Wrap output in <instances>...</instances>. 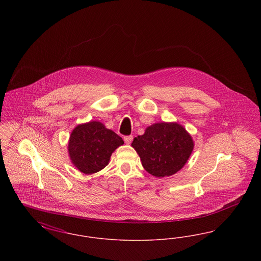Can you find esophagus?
I'll use <instances>...</instances> for the list:
<instances>
[{
	"mask_svg": "<svg viewBox=\"0 0 261 261\" xmlns=\"http://www.w3.org/2000/svg\"><path fill=\"white\" fill-rule=\"evenodd\" d=\"M124 142L125 144H127V145H129V144H131L132 143V141H133V136H125L124 138Z\"/></svg>",
	"mask_w": 261,
	"mask_h": 261,
	"instance_id": "obj_1",
	"label": "esophagus"
}]
</instances>
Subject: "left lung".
<instances>
[{
    "instance_id": "8db88e82",
    "label": "left lung",
    "mask_w": 261,
    "mask_h": 261,
    "mask_svg": "<svg viewBox=\"0 0 261 261\" xmlns=\"http://www.w3.org/2000/svg\"><path fill=\"white\" fill-rule=\"evenodd\" d=\"M131 146L143 167L149 174L162 178L182 169L193 151L194 141L182 125L160 122L149 126L144 135L134 138Z\"/></svg>"
}]
</instances>
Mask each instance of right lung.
I'll return each mask as SVG.
<instances>
[{"label":"right lung","instance_id":"add662e5","mask_svg":"<svg viewBox=\"0 0 261 261\" xmlns=\"http://www.w3.org/2000/svg\"><path fill=\"white\" fill-rule=\"evenodd\" d=\"M124 144L122 138L99 121L77 125L68 142L71 162L82 173L93 174L105 168L112 153Z\"/></svg>","mask_w":261,"mask_h":261}]
</instances>
